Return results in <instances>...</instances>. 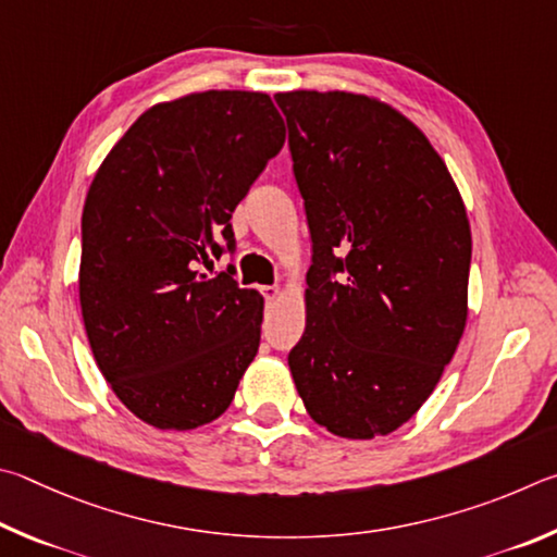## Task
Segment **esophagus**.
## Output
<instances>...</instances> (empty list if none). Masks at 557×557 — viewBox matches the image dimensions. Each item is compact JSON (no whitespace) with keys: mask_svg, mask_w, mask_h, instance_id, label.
<instances>
[{"mask_svg":"<svg viewBox=\"0 0 557 557\" xmlns=\"http://www.w3.org/2000/svg\"><path fill=\"white\" fill-rule=\"evenodd\" d=\"M261 294H263V298H267V304H271V300H276L281 296V288L278 286H261Z\"/></svg>","mask_w":557,"mask_h":557,"instance_id":"esophagus-1","label":"esophagus"}]
</instances>
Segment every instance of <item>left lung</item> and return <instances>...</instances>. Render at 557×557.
Listing matches in <instances>:
<instances>
[{"mask_svg":"<svg viewBox=\"0 0 557 557\" xmlns=\"http://www.w3.org/2000/svg\"><path fill=\"white\" fill-rule=\"evenodd\" d=\"M313 242L306 333L288 367L306 411L339 437L404 425L467 320L472 234L423 132L352 92H278Z\"/></svg>","mask_w":557,"mask_h":557,"instance_id":"8db88e82","label":"left lung"}]
</instances>
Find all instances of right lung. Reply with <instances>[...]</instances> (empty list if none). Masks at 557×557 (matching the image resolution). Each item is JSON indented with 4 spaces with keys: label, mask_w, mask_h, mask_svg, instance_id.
<instances>
[{
    "label": "right lung",
    "mask_w": 557,
    "mask_h": 557,
    "mask_svg": "<svg viewBox=\"0 0 557 557\" xmlns=\"http://www.w3.org/2000/svg\"><path fill=\"white\" fill-rule=\"evenodd\" d=\"M286 139L263 92L210 90L144 112L83 208L81 306L120 401L161 431L227 411L261 339L259 290L239 288L232 212Z\"/></svg>",
    "instance_id": "1"
}]
</instances>
